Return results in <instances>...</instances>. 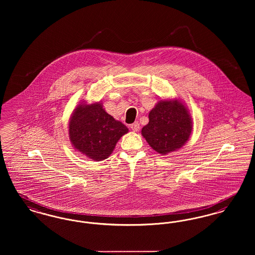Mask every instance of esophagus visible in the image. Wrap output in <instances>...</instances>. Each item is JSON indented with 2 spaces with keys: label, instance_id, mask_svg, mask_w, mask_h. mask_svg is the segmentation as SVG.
I'll return each mask as SVG.
<instances>
[{
  "label": "esophagus",
  "instance_id": "esophagus-1",
  "mask_svg": "<svg viewBox=\"0 0 255 255\" xmlns=\"http://www.w3.org/2000/svg\"><path fill=\"white\" fill-rule=\"evenodd\" d=\"M130 128H131V130L134 131V132L138 131V130H139V128H140V125H139V123H138V122H135V123H133L132 125H130Z\"/></svg>",
  "mask_w": 255,
  "mask_h": 255
}]
</instances>
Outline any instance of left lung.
<instances>
[{"label": "left lung", "mask_w": 255, "mask_h": 255, "mask_svg": "<svg viewBox=\"0 0 255 255\" xmlns=\"http://www.w3.org/2000/svg\"><path fill=\"white\" fill-rule=\"evenodd\" d=\"M192 128L191 115L180 100H160L149 111L141 133L151 148L166 155L185 145Z\"/></svg>", "instance_id": "obj_1"}]
</instances>
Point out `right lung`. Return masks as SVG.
Masks as SVG:
<instances>
[{
	"label": "right lung",
	"instance_id": "1",
	"mask_svg": "<svg viewBox=\"0 0 255 255\" xmlns=\"http://www.w3.org/2000/svg\"><path fill=\"white\" fill-rule=\"evenodd\" d=\"M128 128L105 110L101 102H81L69 121V138L75 149L89 159H107Z\"/></svg>",
	"mask_w": 255,
	"mask_h": 255
}]
</instances>
